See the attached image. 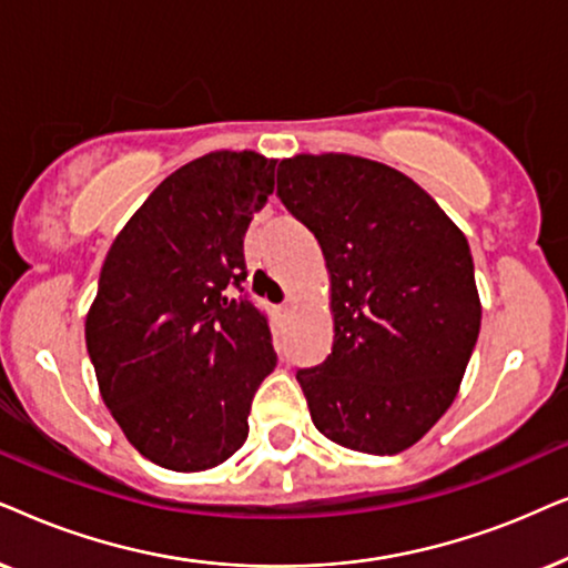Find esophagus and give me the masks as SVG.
Masks as SVG:
<instances>
[{"mask_svg":"<svg viewBox=\"0 0 568 568\" xmlns=\"http://www.w3.org/2000/svg\"><path fill=\"white\" fill-rule=\"evenodd\" d=\"M291 308H293L291 304H280V306H275V314H277V316H288Z\"/></svg>","mask_w":568,"mask_h":568,"instance_id":"1","label":"esophagus"}]
</instances>
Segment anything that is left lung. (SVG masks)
I'll return each instance as SVG.
<instances>
[{
    "label": "left lung",
    "mask_w": 568,
    "mask_h": 568,
    "mask_svg": "<svg viewBox=\"0 0 568 568\" xmlns=\"http://www.w3.org/2000/svg\"><path fill=\"white\" fill-rule=\"evenodd\" d=\"M277 196L329 272L332 353L296 374L314 426L366 455L413 447L455 403L480 332L465 233L410 176L361 155L285 158Z\"/></svg>",
    "instance_id": "1"
}]
</instances>
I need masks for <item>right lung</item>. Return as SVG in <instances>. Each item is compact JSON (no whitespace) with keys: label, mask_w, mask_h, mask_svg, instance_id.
Segmentation results:
<instances>
[{"label":"right lung","mask_w":568,"mask_h":568,"mask_svg":"<svg viewBox=\"0 0 568 568\" xmlns=\"http://www.w3.org/2000/svg\"><path fill=\"white\" fill-rule=\"evenodd\" d=\"M275 158L215 150L153 189L105 254L85 316L98 389L150 463L200 473L244 447L272 368L267 316L246 296L244 236Z\"/></svg>","instance_id":"1"}]
</instances>
